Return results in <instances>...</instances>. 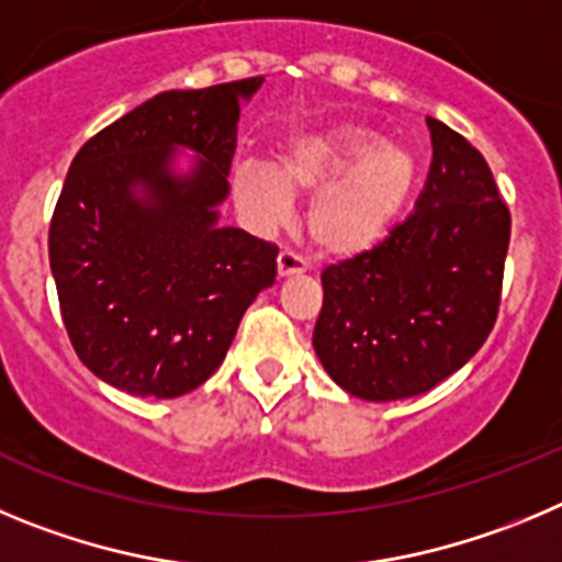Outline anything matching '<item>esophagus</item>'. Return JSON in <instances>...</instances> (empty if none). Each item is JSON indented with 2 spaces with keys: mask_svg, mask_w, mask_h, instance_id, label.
Wrapping results in <instances>:
<instances>
[{
  "mask_svg": "<svg viewBox=\"0 0 562 562\" xmlns=\"http://www.w3.org/2000/svg\"><path fill=\"white\" fill-rule=\"evenodd\" d=\"M307 269V262L302 260L296 251L291 249H282L280 257H277V274L280 277H293V274H302Z\"/></svg>",
  "mask_w": 562,
  "mask_h": 562,
  "instance_id": "1",
  "label": "esophagus"
}]
</instances>
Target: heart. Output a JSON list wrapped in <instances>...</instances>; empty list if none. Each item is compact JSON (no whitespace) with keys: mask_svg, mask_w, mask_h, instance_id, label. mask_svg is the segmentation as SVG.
Masks as SVG:
<instances>
[{"mask_svg":"<svg viewBox=\"0 0 562 562\" xmlns=\"http://www.w3.org/2000/svg\"><path fill=\"white\" fill-rule=\"evenodd\" d=\"M232 199L257 229H277L293 199L316 195L313 244L333 257H358L381 246L401 221L417 184V159L363 125H336L288 143L271 161H240L232 170Z\"/></svg>","mask_w":562,"mask_h":562,"instance_id":"1","label":"heart"}]
</instances>
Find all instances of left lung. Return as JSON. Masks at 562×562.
I'll use <instances>...</instances> for the list:
<instances>
[{"label":"left lung","mask_w":562,"mask_h":562,"mask_svg":"<svg viewBox=\"0 0 562 562\" xmlns=\"http://www.w3.org/2000/svg\"><path fill=\"white\" fill-rule=\"evenodd\" d=\"M426 123L434 156L414 215L322 271L313 350L361 401L434 389L482 350L498 316L509 210L484 156L439 120Z\"/></svg>","instance_id":"8db88e82"}]
</instances>
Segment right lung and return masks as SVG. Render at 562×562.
Instances as JSON below:
<instances>
[{"label": "right lung", "instance_id": "add662e5", "mask_svg": "<svg viewBox=\"0 0 562 562\" xmlns=\"http://www.w3.org/2000/svg\"><path fill=\"white\" fill-rule=\"evenodd\" d=\"M262 78L161 92L72 159L49 269L80 361L136 397H179L221 367L277 246L221 224L240 105ZM193 153L178 168L180 150Z\"/></svg>", "mask_w": 562, "mask_h": 562}]
</instances>
